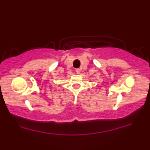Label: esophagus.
<instances>
[{
	"instance_id": "1",
	"label": "esophagus",
	"mask_w": 150,
	"mask_h": 150,
	"mask_svg": "<svg viewBox=\"0 0 150 150\" xmlns=\"http://www.w3.org/2000/svg\"><path fill=\"white\" fill-rule=\"evenodd\" d=\"M76 74H79L81 73V69H76Z\"/></svg>"
}]
</instances>
